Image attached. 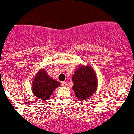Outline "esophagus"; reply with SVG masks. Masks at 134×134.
Segmentation results:
<instances>
[{"instance_id": "34e87169", "label": "esophagus", "mask_w": 134, "mask_h": 134, "mask_svg": "<svg viewBox=\"0 0 134 134\" xmlns=\"http://www.w3.org/2000/svg\"><path fill=\"white\" fill-rule=\"evenodd\" d=\"M67 83L66 82H61V85L63 86H67Z\"/></svg>"}]
</instances>
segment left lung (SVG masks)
<instances>
[{"mask_svg":"<svg viewBox=\"0 0 134 134\" xmlns=\"http://www.w3.org/2000/svg\"><path fill=\"white\" fill-rule=\"evenodd\" d=\"M73 90L77 99L84 101L90 98L97 88V79L95 72L89 65H80L73 75Z\"/></svg>","mask_w":134,"mask_h":134,"instance_id":"obj_1","label":"left lung"}]
</instances>
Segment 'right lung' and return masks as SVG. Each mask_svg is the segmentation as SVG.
<instances>
[{"label":"right lung","mask_w":134,"mask_h":134,"mask_svg":"<svg viewBox=\"0 0 134 134\" xmlns=\"http://www.w3.org/2000/svg\"><path fill=\"white\" fill-rule=\"evenodd\" d=\"M60 86L58 81L49 77L46 70L41 69L35 75L32 80V90L37 97L41 100H48L54 90Z\"/></svg>","instance_id":"add662e5"}]
</instances>
